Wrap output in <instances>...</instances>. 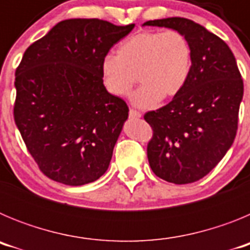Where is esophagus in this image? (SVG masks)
<instances>
[{"label": "esophagus", "instance_id": "esophagus-1", "mask_svg": "<svg viewBox=\"0 0 250 250\" xmlns=\"http://www.w3.org/2000/svg\"><path fill=\"white\" fill-rule=\"evenodd\" d=\"M129 116H130V119H140L141 118V114L139 111H136V110L130 109Z\"/></svg>", "mask_w": 250, "mask_h": 250}]
</instances>
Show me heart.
<instances>
[{
	"instance_id": "b5f03b06",
	"label": "heart",
	"mask_w": 250,
	"mask_h": 250,
	"mask_svg": "<svg viewBox=\"0 0 250 250\" xmlns=\"http://www.w3.org/2000/svg\"><path fill=\"white\" fill-rule=\"evenodd\" d=\"M191 47L179 31H143L125 40L118 56L106 55L101 61V75L106 90L125 96L135 83L141 86L130 100L138 107L150 109L161 99L180 94L191 71Z\"/></svg>"
}]
</instances>
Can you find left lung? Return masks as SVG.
Returning a JSON list of instances; mask_svg holds the SVG:
<instances>
[{
	"label": "left lung",
	"instance_id": "8db88e82",
	"mask_svg": "<svg viewBox=\"0 0 250 250\" xmlns=\"http://www.w3.org/2000/svg\"><path fill=\"white\" fill-rule=\"evenodd\" d=\"M143 26L182 32L193 55L184 89L144 116L154 131L147 145L150 167L174 184L198 182L224 158L237 135L244 92L237 61L220 37L191 20L169 17Z\"/></svg>",
	"mask_w": 250,
	"mask_h": 250
}]
</instances>
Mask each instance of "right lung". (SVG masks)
I'll use <instances>...</instances> for the list:
<instances>
[{
  "instance_id": "obj_1",
  "label": "right lung",
  "mask_w": 250,
  "mask_h": 250,
  "mask_svg": "<svg viewBox=\"0 0 250 250\" xmlns=\"http://www.w3.org/2000/svg\"><path fill=\"white\" fill-rule=\"evenodd\" d=\"M134 27L65 20L25 51L16 70L15 123L41 171L55 182L89 184L109 167L129 107L107 92L101 61Z\"/></svg>"
}]
</instances>
